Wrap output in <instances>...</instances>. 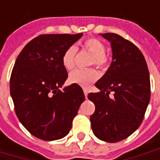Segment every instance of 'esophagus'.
Here are the masks:
<instances>
[{"label":"esophagus","instance_id":"obj_1","mask_svg":"<svg viewBox=\"0 0 160 160\" xmlns=\"http://www.w3.org/2000/svg\"><path fill=\"white\" fill-rule=\"evenodd\" d=\"M83 92H84V94H85V97H86V98H87V95H88V91H87V89H85V88H84Z\"/></svg>","mask_w":160,"mask_h":160}]
</instances>
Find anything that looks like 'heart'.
Segmentation results:
<instances>
[{
	"label": "heart",
	"mask_w": 160,
	"mask_h": 160,
	"mask_svg": "<svg viewBox=\"0 0 160 160\" xmlns=\"http://www.w3.org/2000/svg\"><path fill=\"white\" fill-rule=\"evenodd\" d=\"M83 50L92 55L89 66H97L99 68H106L110 64V57L106 51V46L104 42L96 38H90L84 41L82 44ZM77 49L74 46H70L64 51L62 57V66L67 70H72L75 67ZM99 78V73L94 68L81 70L76 69L69 74V81L77 84L80 87L87 88Z\"/></svg>",
	"instance_id": "b5f03b06"
}]
</instances>
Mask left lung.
Listing matches in <instances>:
<instances>
[{
	"instance_id": "obj_1",
	"label": "left lung",
	"mask_w": 160,
	"mask_h": 160,
	"mask_svg": "<svg viewBox=\"0 0 160 160\" xmlns=\"http://www.w3.org/2000/svg\"><path fill=\"white\" fill-rule=\"evenodd\" d=\"M102 36L111 42L113 60L95 84L100 92L87 96L95 104L91 125L99 140L118 142L133 134L144 119L151 97L150 76L144 56L133 42L116 33Z\"/></svg>"
}]
</instances>
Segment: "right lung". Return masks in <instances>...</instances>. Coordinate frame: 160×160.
Segmentation results:
<instances>
[{
    "instance_id": "right-lung-1",
    "label": "right lung",
    "mask_w": 160,
    "mask_h": 160,
    "mask_svg": "<svg viewBox=\"0 0 160 160\" xmlns=\"http://www.w3.org/2000/svg\"><path fill=\"white\" fill-rule=\"evenodd\" d=\"M82 36L42 34L31 40L16 59L10 77L14 111L23 126L38 139L65 137L85 100L77 84L59 90L68 79L63 53Z\"/></svg>"
}]
</instances>
